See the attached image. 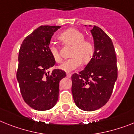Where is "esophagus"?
I'll use <instances>...</instances> for the list:
<instances>
[{"label": "esophagus", "mask_w": 134, "mask_h": 134, "mask_svg": "<svg viewBox=\"0 0 134 134\" xmlns=\"http://www.w3.org/2000/svg\"><path fill=\"white\" fill-rule=\"evenodd\" d=\"M71 74H69V73H67V77H71Z\"/></svg>", "instance_id": "obj_1"}]
</instances>
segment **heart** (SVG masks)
<instances>
[{"mask_svg": "<svg viewBox=\"0 0 134 134\" xmlns=\"http://www.w3.org/2000/svg\"><path fill=\"white\" fill-rule=\"evenodd\" d=\"M59 38L65 44L74 46L70 54L71 58L64 61L60 66V69L70 72L78 68L82 62L83 63L89 62L94 52V46L91 41L84 39L82 32L70 29L62 32ZM48 51L55 61L61 60L60 48L56 43H50L48 46Z\"/></svg>", "mask_w": 134, "mask_h": 134, "instance_id": "b5f03b06", "label": "heart"}]
</instances>
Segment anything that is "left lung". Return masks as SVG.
<instances>
[{"label":"left lung","instance_id":"8db88e82","mask_svg":"<svg viewBox=\"0 0 134 134\" xmlns=\"http://www.w3.org/2000/svg\"><path fill=\"white\" fill-rule=\"evenodd\" d=\"M91 32L94 41L93 57L82 71L71 76L74 102L80 109L88 112L96 110L108 102L118 76L111 39L96 26Z\"/></svg>","mask_w":134,"mask_h":134}]
</instances>
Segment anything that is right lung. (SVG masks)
Masks as SVG:
<instances>
[{"label":"right lung","instance_id":"1","mask_svg":"<svg viewBox=\"0 0 134 134\" xmlns=\"http://www.w3.org/2000/svg\"><path fill=\"white\" fill-rule=\"evenodd\" d=\"M60 27H38L20 46L17 80L24 102L36 110H48L56 105L59 82L66 76L61 69L49 71L55 60L48 51V46L54 33Z\"/></svg>","mask_w":134,"mask_h":134}]
</instances>
